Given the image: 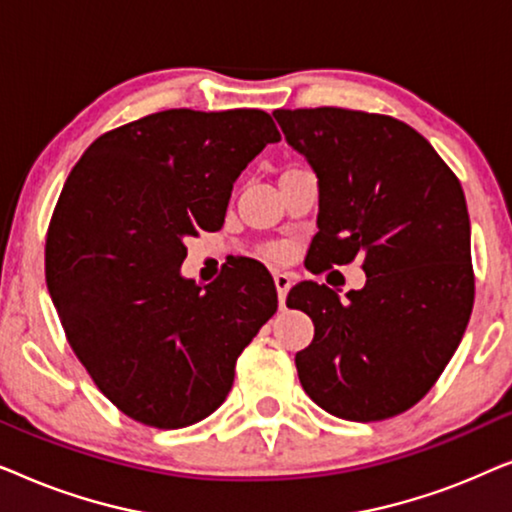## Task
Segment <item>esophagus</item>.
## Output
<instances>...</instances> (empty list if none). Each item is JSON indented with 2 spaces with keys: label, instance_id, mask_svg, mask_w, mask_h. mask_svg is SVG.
I'll return each mask as SVG.
<instances>
[{
  "label": "esophagus",
  "instance_id": "esophagus-1",
  "mask_svg": "<svg viewBox=\"0 0 512 512\" xmlns=\"http://www.w3.org/2000/svg\"><path fill=\"white\" fill-rule=\"evenodd\" d=\"M291 284H293L291 275H286V272H275V289H277L279 307H284V303H286V293H289Z\"/></svg>",
  "mask_w": 512,
  "mask_h": 512
}]
</instances>
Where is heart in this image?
Here are the masks:
<instances>
[{
  "label": "heart",
  "instance_id": "1",
  "mask_svg": "<svg viewBox=\"0 0 512 512\" xmlns=\"http://www.w3.org/2000/svg\"><path fill=\"white\" fill-rule=\"evenodd\" d=\"M263 258H265V261H270V263L284 261V258H286V247H282V244H270V247L263 249Z\"/></svg>",
  "mask_w": 512,
  "mask_h": 512
}]
</instances>
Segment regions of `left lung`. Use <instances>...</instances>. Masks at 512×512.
Masks as SVG:
<instances>
[{
  "label": "left lung",
  "mask_w": 512,
  "mask_h": 512,
  "mask_svg": "<svg viewBox=\"0 0 512 512\" xmlns=\"http://www.w3.org/2000/svg\"><path fill=\"white\" fill-rule=\"evenodd\" d=\"M286 142L319 177L314 272L359 258L347 300L300 282L286 305L310 314L296 354L305 394L349 422L401 415L429 394L471 319V223L461 184L398 118L338 107L277 109Z\"/></svg>",
  "instance_id": "obj_1"
}]
</instances>
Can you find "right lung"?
Masks as SVG:
<instances>
[{"instance_id": "obj_1", "label": "right lung", "mask_w": 512, "mask_h": 512, "mask_svg": "<svg viewBox=\"0 0 512 512\" xmlns=\"http://www.w3.org/2000/svg\"><path fill=\"white\" fill-rule=\"evenodd\" d=\"M261 109H167L104 132L69 172L46 233V284L69 347L123 415L184 429L226 401L277 312L261 263L205 289L186 237L219 230L240 172L279 142Z\"/></svg>"}]
</instances>
